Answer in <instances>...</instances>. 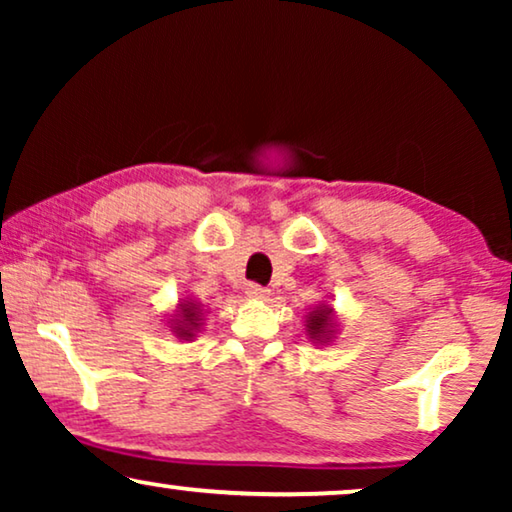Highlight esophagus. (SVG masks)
<instances>
[{
    "instance_id": "esophagus-1",
    "label": "esophagus",
    "mask_w": 512,
    "mask_h": 512,
    "mask_svg": "<svg viewBox=\"0 0 512 512\" xmlns=\"http://www.w3.org/2000/svg\"><path fill=\"white\" fill-rule=\"evenodd\" d=\"M247 296L249 298H256V300H265V298L270 296V291L263 289V286H258V284H249L247 286Z\"/></svg>"
}]
</instances>
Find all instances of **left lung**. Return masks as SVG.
Here are the masks:
<instances>
[{
    "label": "left lung",
    "instance_id": "8db88e82",
    "mask_svg": "<svg viewBox=\"0 0 512 512\" xmlns=\"http://www.w3.org/2000/svg\"><path fill=\"white\" fill-rule=\"evenodd\" d=\"M305 331L310 335L312 342H319V345H328L338 333V319H335V312L331 305L321 303L314 307L312 312L305 314Z\"/></svg>",
    "mask_w": 512,
    "mask_h": 512
}]
</instances>
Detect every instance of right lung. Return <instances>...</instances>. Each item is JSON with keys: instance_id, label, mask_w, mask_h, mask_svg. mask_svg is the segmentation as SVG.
<instances>
[{"instance_id": "right-lung-1", "label": "right lung", "mask_w": 512, "mask_h": 512, "mask_svg": "<svg viewBox=\"0 0 512 512\" xmlns=\"http://www.w3.org/2000/svg\"><path fill=\"white\" fill-rule=\"evenodd\" d=\"M167 324H170L172 333L177 335V338L193 340L195 335L200 333V326H202V305L193 298L179 300L177 310H174L172 319L167 321Z\"/></svg>"}]
</instances>
